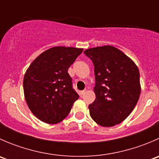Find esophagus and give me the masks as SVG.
Masks as SVG:
<instances>
[{
  "label": "esophagus",
  "mask_w": 159,
  "mask_h": 159,
  "mask_svg": "<svg viewBox=\"0 0 159 159\" xmlns=\"http://www.w3.org/2000/svg\"><path fill=\"white\" fill-rule=\"evenodd\" d=\"M85 92H86V90H83V91H81L79 92V94H80V96H82V95H84V94H85Z\"/></svg>",
  "instance_id": "1"
}]
</instances>
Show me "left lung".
Instances as JSON below:
<instances>
[{"label": "left lung", "mask_w": 159, "mask_h": 159, "mask_svg": "<svg viewBox=\"0 0 159 159\" xmlns=\"http://www.w3.org/2000/svg\"><path fill=\"white\" fill-rule=\"evenodd\" d=\"M84 54L92 61L95 75L96 99L89 106L90 115L104 127L119 124L139 101V68L122 51L112 46L89 48Z\"/></svg>", "instance_id": "obj_1"}]
</instances>
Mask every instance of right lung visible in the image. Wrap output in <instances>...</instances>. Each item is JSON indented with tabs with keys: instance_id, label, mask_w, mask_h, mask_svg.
Wrapping results in <instances>:
<instances>
[{
	"instance_id": "add662e5",
	"label": "right lung",
	"mask_w": 159,
	"mask_h": 159,
	"mask_svg": "<svg viewBox=\"0 0 159 159\" xmlns=\"http://www.w3.org/2000/svg\"><path fill=\"white\" fill-rule=\"evenodd\" d=\"M83 49L54 47L40 54L24 77V92L32 113L48 124H57L70 113L79 95L68 68Z\"/></svg>"
}]
</instances>
